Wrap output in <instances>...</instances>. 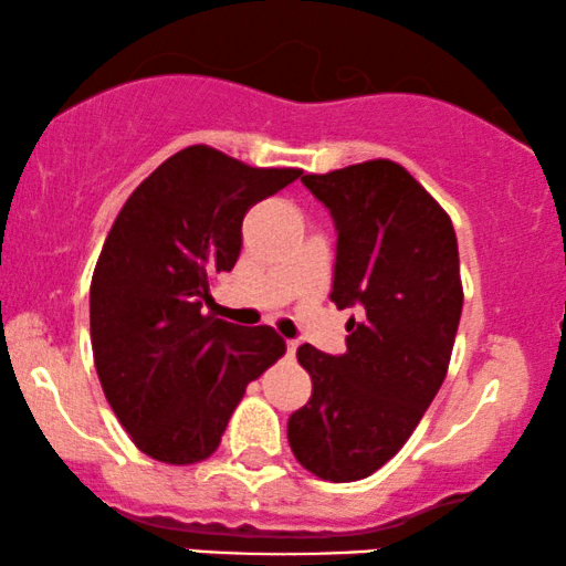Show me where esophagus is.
<instances>
[{"label":"esophagus","mask_w":566,"mask_h":566,"mask_svg":"<svg viewBox=\"0 0 566 566\" xmlns=\"http://www.w3.org/2000/svg\"><path fill=\"white\" fill-rule=\"evenodd\" d=\"M295 349H297V342H295V339H287V355H290V357L295 355Z\"/></svg>","instance_id":"34e87169"}]
</instances>
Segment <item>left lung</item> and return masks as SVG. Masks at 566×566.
Here are the masks:
<instances>
[{"label":"left lung","mask_w":566,"mask_h":566,"mask_svg":"<svg viewBox=\"0 0 566 566\" xmlns=\"http://www.w3.org/2000/svg\"><path fill=\"white\" fill-rule=\"evenodd\" d=\"M336 230L332 303L357 307L347 353L303 345L313 381L290 415L297 462L321 481L376 473L420 423L447 378L462 316L460 253L452 219L399 164L374 159L305 175Z\"/></svg>","instance_id":"1"}]
</instances>
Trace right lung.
I'll return each mask as SVG.
<instances>
[{
  "label": "right lung",
  "instance_id": "right-lung-1",
  "mask_svg": "<svg viewBox=\"0 0 566 566\" xmlns=\"http://www.w3.org/2000/svg\"><path fill=\"white\" fill-rule=\"evenodd\" d=\"M300 175L188 146L114 219L91 279V345L106 402L143 454L211 457L245 386L287 349L271 326L227 324L203 305L238 263L250 206Z\"/></svg>",
  "mask_w": 566,
  "mask_h": 566
}]
</instances>
